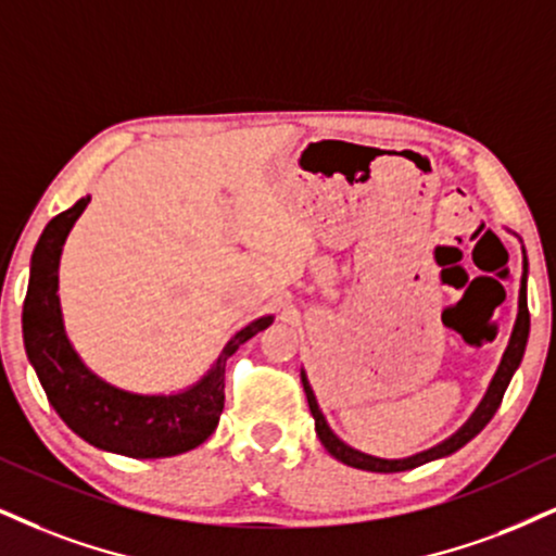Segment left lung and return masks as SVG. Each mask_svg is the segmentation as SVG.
<instances>
[{
  "instance_id": "8db88e82",
  "label": "left lung",
  "mask_w": 556,
  "mask_h": 556,
  "mask_svg": "<svg viewBox=\"0 0 556 556\" xmlns=\"http://www.w3.org/2000/svg\"><path fill=\"white\" fill-rule=\"evenodd\" d=\"M529 327H531V319H529V304H526V273H523V278H520V296H518V319H516V327H513L510 345H508V351H505L503 361H500V368H497L495 379H492V383H490L488 394H484L482 404H479L477 413L469 417V422L464 425V428L458 430V433L451 435L448 441L438 443V445H433V448L422 451V454H415V456H409V458H376V456L361 454V451H355V448H351V445L342 443L340 438L330 430V425H327L325 415L319 413L317 396H314L309 381H306V374H301V383H304L306 402H309V409H312V415H314V428H317L319 441L325 443V448L330 451V454L338 458V462L348 464V467L363 469V471H379V475H392V471H407V469L420 467V464L433 462V458L454 454V451L462 448V445H467L471 438H475L479 430H482L484 425L492 420V415L497 413L500 402H503L505 389H508L513 374H516L518 363H520V358H523L526 340H529Z\"/></svg>"
}]
</instances>
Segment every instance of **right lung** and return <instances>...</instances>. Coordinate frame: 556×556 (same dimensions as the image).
Instances as JSON below:
<instances>
[{"instance_id":"obj_1","label":"right lung","mask_w":556,"mask_h":556,"mask_svg":"<svg viewBox=\"0 0 556 556\" xmlns=\"http://www.w3.org/2000/svg\"><path fill=\"white\" fill-rule=\"evenodd\" d=\"M89 195L53 216L30 260V283L23 304L25 351L40 387L61 420L94 448L131 458L177 456L201 445L216 430L224 409L226 358L242 342L273 325L260 317L226 342L208 374L188 392L147 396L98 379L68 345L59 306V257L68 229L87 208Z\"/></svg>"}]
</instances>
